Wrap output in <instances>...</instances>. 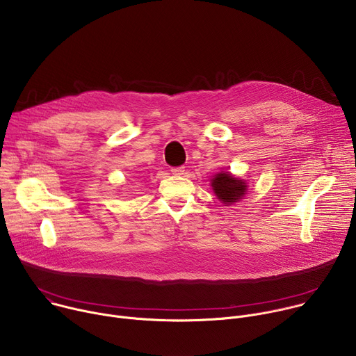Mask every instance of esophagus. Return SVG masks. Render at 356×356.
<instances>
[{
	"mask_svg": "<svg viewBox=\"0 0 356 356\" xmlns=\"http://www.w3.org/2000/svg\"><path fill=\"white\" fill-rule=\"evenodd\" d=\"M175 176H181V175H184V166H177V168H172V170H170Z\"/></svg>",
	"mask_w": 356,
	"mask_h": 356,
	"instance_id": "esophagus-1",
	"label": "esophagus"
}]
</instances>
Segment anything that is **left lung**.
I'll return each instance as SVG.
<instances>
[{
    "instance_id": "left-lung-1",
    "label": "left lung",
    "mask_w": 356,
    "mask_h": 356,
    "mask_svg": "<svg viewBox=\"0 0 356 356\" xmlns=\"http://www.w3.org/2000/svg\"><path fill=\"white\" fill-rule=\"evenodd\" d=\"M213 190L216 195L224 202V204H232L245 195L246 184L245 181L234 177L229 173H218L213 179Z\"/></svg>"
}]
</instances>
